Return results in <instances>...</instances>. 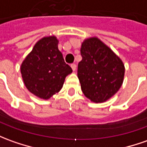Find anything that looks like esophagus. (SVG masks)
Wrapping results in <instances>:
<instances>
[{"mask_svg": "<svg viewBox=\"0 0 147 147\" xmlns=\"http://www.w3.org/2000/svg\"><path fill=\"white\" fill-rule=\"evenodd\" d=\"M71 68H72V70H73L74 71L76 70V65L75 64V63H72V64H71Z\"/></svg>", "mask_w": 147, "mask_h": 147, "instance_id": "34e87169", "label": "esophagus"}]
</instances>
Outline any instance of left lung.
Returning <instances> with one entry per match:
<instances>
[{
  "instance_id": "1",
  "label": "left lung",
  "mask_w": 147,
  "mask_h": 147,
  "mask_svg": "<svg viewBox=\"0 0 147 147\" xmlns=\"http://www.w3.org/2000/svg\"><path fill=\"white\" fill-rule=\"evenodd\" d=\"M80 54L82 60L78 64L77 76L83 93L92 102L106 101L123 84V62L96 37L84 39Z\"/></svg>"
}]
</instances>
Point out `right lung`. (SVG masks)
<instances>
[{
    "label": "right lung",
    "mask_w": 147,
    "mask_h": 147,
    "mask_svg": "<svg viewBox=\"0 0 147 147\" xmlns=\"http://www.w3.org/2000/svg\"><path fill=\"white\" fill-rule=\"evenodd\" d=\"M58 43L55 36L43 37L36 42L20 67L25 86L38 98L48 100L59 92L66 76L72 72Z\"/></svg>",
    "instance_id": "obj_1"
}]
</instances>
